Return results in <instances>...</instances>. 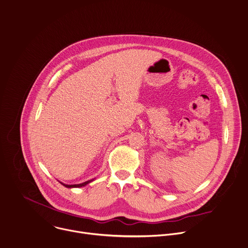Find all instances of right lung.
Masks as SVG:
<instances>
[{"instance_id":"add662e5","label":"right lung","mask_w":248,"mask_h":248,"mask_svg":"<svg viewBox=\"0 0 248 248\" xmlns=\"http://www.w3.org/2000/svg\"><path fill=\"white\" fill-rule=\"evenodd\" d=\"M94 179H92V180H89V181H86V182H84V183H80V184H75V185H67V184H64V183H62V182H60L63 186H65L66 188H79V187H84V186H86V185H88L89 183H91V182H93Z\"/></svg>"}]
</instances>
